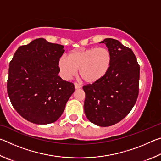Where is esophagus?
I'll list each match as a JSON object with an SVG mask.
<instances>
[{
  "mask_svg": "<svg viewBox=\"0 0 161 161\" xmlns=\"http://www.w3.org/2000/svg\"><path fill=\"white\" fill-rule=\"evenodd\" d=\"M75 89H80L81 88V85H80V84H77V83H75Z\"/></svg>",
  "mask_w": 161,
  "mask_h": 161,
  "instance_id": "obj_1",
  "label": "esophagus"
}]
</instances>
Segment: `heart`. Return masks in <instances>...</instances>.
I'll return each instance as SVG.
<instances>
[{"mask_svg":"<svg viewBox=\"0 0 161 161\" xmlns=\"http://www.w3.org/2000/svg\"><path fill=\"white\" fill-rule=\"evenodd\" d=\"M112 58L110 51L105 47H93L72 51L68 57L62 56L59 67L62 77L69 79L80 69L81 78L86 83L97 82L109 70Z\"/></svg>","mask_w":161,"mask_h":161,"instance_id":"b5f03b06","label":"heart"}]
</instances>
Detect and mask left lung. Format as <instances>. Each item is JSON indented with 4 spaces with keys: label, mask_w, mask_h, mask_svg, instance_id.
Listing matches in <instances>:
<instances>
[{
    "label": "left lung",
    "mask_w": 161,
    "mask_h": 161,
    "mask_svg": "<svg viewBox=\"0 0 161 161\" xmlns=\"http://www.w3.org/2000/svg\"><path fill=\"white\" fill-rule=\"evenodd\" d=\"M111 54L107 74L97 82L84 85V113L92 123L109 126L125 118L138 95L140 66L131 49L112 38L101 42Z\"/></svg>",
    "instance_id": "8db88e82"
}]
</instances>
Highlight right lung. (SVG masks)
Returning a JSON list of instances; mask_svg holds the SVG:
<instances>
[{"mask_svg":"<svg viewBox=\"0 0 161 161\" xmlns=\"http://www.w3.org/2000/svg\"><path fill=\"white\" fill-rule=\"evenodd\" d=\"M63 48L37 38L13 55L7 91L13 107L27 121L40 125L56 121L75 92L74 84L58 76Z\"/></svg>","mask_w":161,"mask_h":161,"instance_id":"1","label":"right lung"}]
</instances>
